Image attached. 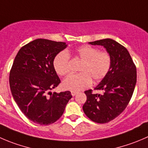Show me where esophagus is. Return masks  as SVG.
Here are the masks:
<instances>
[{
    "label": "esophagus",
    "mask_w": 148,
    "mask_h": 148,
    "mask_svg": "<svg viewBox=\"0 0 148 148\" xmlns=\"http://www.w3.org/2000/svg\"><path fill=\"white\" fill-rule=\"evenodd\" d=\"M77 94V92L71 91V95H72V96H75Z\"/></svg>",
    "instance_id": "obj_1"
}]
</instances>
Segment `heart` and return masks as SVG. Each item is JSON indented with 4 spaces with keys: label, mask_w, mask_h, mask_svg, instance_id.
<instances>
[{
    "label": "heart",
    "mask_w": 148,
    "mask_h": 148,
    "mask_svg": "<svg viewBox=\"0 0 148 148\" xmlns=\"http://www.w3.org/2000/svg\"><path fill=\"white\" fill-rule=\"evenodd\" d=\"M75 53L82 61L79 67L81 73L69 76L64 79L63 87L71 91H79L89 87L92 82L103 79L111 67V56L106 51H99L97 48L83 45L76 49ZM53 66L57 74L65 76L70 72L69 55L65 51L56 56Z\"/></svg>",
    "instance_id": "heart-1"
}]
</instances>
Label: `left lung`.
<instances>
[{
    "label": "left lung",
    "instance_id": "obj_1",
    "mask_svg": "<svg viewBox=\"0 0 148 148\" xmlns=\"http://www.w3.org/2000/svg\"><path fill=\"white\" fill-rule=\"evenodd\" d=\"M89 43L102 45L111 56L110 71L95 88L103 93L85 91L87 100L82 107L90 120L105 124L116 118L127 108L137 82V69L127 48L116 41L107 38Z\"/></svg>",
    "mask_w": 148,
    "mask_h": 148
}]
</instances>
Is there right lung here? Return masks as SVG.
<instances>
[{
	"label": "right lung",
	"instance_id": "1",
	"mask_svg": "<svg viewBox=\"0 0 148 148\" xmlns=\"http://www.w3.org/2000/svg\"><path fill=\"white\" fill-rule=\"evenodd\" d=\"M66 42L37 39L18 51L9 76L11 94L21 112L36 124L48 125L64 114L71 92H51L61 82L53 66Z\"/></svg>",
	"mask_w": 148,
	"mask_h": 148
}]
</instances>
